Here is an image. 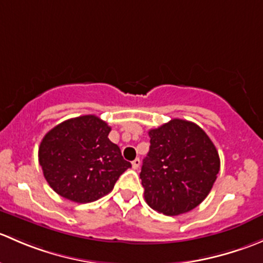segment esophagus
Wrapping results in <instances>:
<instances>
[{"instance_id": "esophagus-1", "label": "esophagus", "mask_w": 263, "mask_h": 263, "mask_svg": "<svg viewBox=\"0 0 263 263\" xmlns=\"http://www.w3.org/2000/svg\"><path fill=\"white\" fill-rule=\"evenodd\" d=\"M140 164H141V161H140L139 158H136L134 161H132V168H134V169H139Z\"/></svg>"}]
</instances>
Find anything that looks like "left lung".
<instances>
[{"instance_id":"left-lung-1","label":"left lung","mask_w":263,"mask_h":263,"mask_svg":"<svg viewBox=\"0 0 263 263\" xmlns=\"http://www.w3.org/2000/svg\"><path fill=\"white\" fill-rule=\"evenodd\" d=\"M148 136L140 173L146 203L168 216L193 210L208 197L220 171L213 141L200 126L178 118L150 129Z\"/></svg>"}]
</instances>
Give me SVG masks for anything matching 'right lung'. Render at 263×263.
<instances>
[{"mask_svg":"<svg viewBox=\"0 0 263 263\" xmlns=\"http://www.w3.org/2000/svg\"><path fill=\"white\" fill-rule=\"evenodd\" d=\"M110 127L87 115L57 124L39 145V164L55 193L78 203L108 195L131 163L108 135Z\"/></svg>","mask_w":263,"mask_h":263,"instance_id":"right-lung-1","label":"right lung"}]
</instances>
